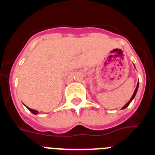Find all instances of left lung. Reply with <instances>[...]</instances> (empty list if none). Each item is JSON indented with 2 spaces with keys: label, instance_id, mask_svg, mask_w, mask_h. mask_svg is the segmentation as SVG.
Wrapping results in <instances>:
<instances>
[{
  "label": "left lung",
  "instance_id": "8db88e82",
  "mask_svg": "<svg viewBox=\"0 0 155 155\" xmlns=\"http://www.w3.org/2000/svg\"><path fill=\"white\" fill-rule=\"evenodd\" d=\"M138 87H139V82H138V84H137V88H136V90H135V92H134V93H133V96H132V97H131L130 100H129V101L128 102V103H127V104H125V106H124V107H122V109H125V108H126L127 107H128V106L129 105V104H130L131 102H132V100H133V99H134L135 96H136V94H137V90H138Z\"/></svg>",
  "mask_w": 155,
  "mask_h": 155
}]
</instances>
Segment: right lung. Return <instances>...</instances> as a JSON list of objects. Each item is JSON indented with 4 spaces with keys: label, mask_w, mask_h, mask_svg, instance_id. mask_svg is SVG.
I'll use <instances>...</instances> for the list:
<instances>
[{
    "label": "right lung",
    "mask_w": 155,
    "mask_h": 155,
    "mask_svg": "<svg viewBox=\"0 0 155 155\" xmlns=\"http://www.w3.org/2000/svg\"><path fill=\"white\" fill-rule=\"evenodd\" d=\"M29 109V110H30V112H32L33 114H37L38 113V111H37V110H33V109H30V108H29V107H27Z\"/></svg>",
    "instance_id": "right-lung-1"
}]
</instances>
